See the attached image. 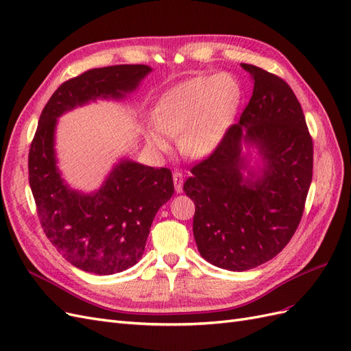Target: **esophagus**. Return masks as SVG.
<instances>
[{
	"instance_id": "1",
	"label": "esophagus",
	"mask_w": 351,
	"mask_h": 351,
	"mask_svg": "<svg viewBox=\"0 0 351 351\" xmlns=\"http://www.w3.org/2000/svg\"><path fill=\"white\" fill-rule=\"evenodd\" d=\"M173 180H174L176 192H177V193H182V192H183V182H184L183 174H182V173H178V171H174V174H173Z\"/></svg>"
}]
</instances>
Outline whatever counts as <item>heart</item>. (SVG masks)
Here are the masks:
<instances>
[{
  "label": "heart",
  "mask_w": 351,
  "mask_h": 351,
  "mask_svg": "<svg viewBox=\"0 0 351 351\" xmlns=\"http://www.w3.org/2000/svg\"><path fill=\"white\" fill-rule=\"evenodd\" d=\"M243 99L239 80L228 73L204 74L180 82L162 93L151 112L155 127L146 129L154 151L168 149V136L186 156L200 158L215 152L236 121Z\"/></svg>",
  "instance_id": "heart-1"
}]
</instances>
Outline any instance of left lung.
Instances as JSON below:
<instances>
[{
	"mask_svg": "<svg viewBox=\"0 0 351 351\" xmlns=\"http://www.w3.org/2000/svg\"><path fill=\"white\" fill-rule=\"evenodd\" d=\"M253 93L240 121L184 183L195 202L193 236L200 256L218 268L247 271L271 261L300 224L312 183L313 142L294 92L281 77L241 64ZM263 159L248 168L242 143ZM243 171H247L244 176Z\"/></svg>",
	"mask_w": 351,
	"mask_h": 351,
	"instance_id": "left-lung-1",
	"label": "left lung"
}]
</instances>
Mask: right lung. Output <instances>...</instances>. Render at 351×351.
Returning a JSON list of instances; mask_svg holds the SVG:
<instances>
[{
    "label": "right lung",
    "mask_w": 351,
    "mask_h": 351,
    "mask_svg": "<svg viewBox=\"0 0 351 351\" xmlns=\"http://www.w3.org/2000/svg\"><path fill=\"white\" fill-rule=\"evenodd\" d=\"M151 71L143 64L88 70L62 83L42 110L29 149V183L47 237L82 271L111 275L139 262L152 221L171 199L174 183L168 168L121 159L98 190H73L57 167V119L98 98H124Z\"/></svg>",
    "instance_id": "1"
}]
</instances>
